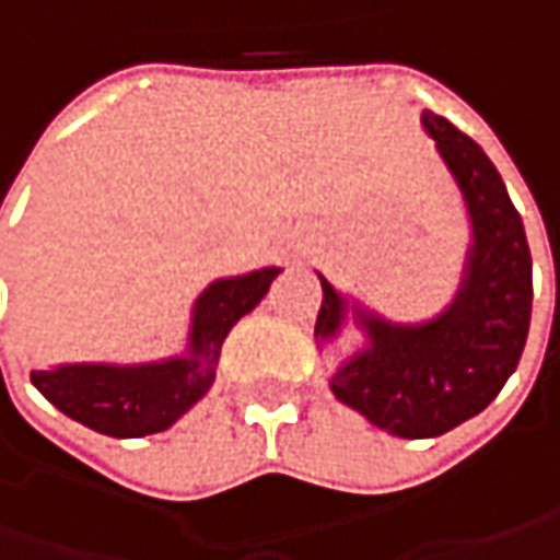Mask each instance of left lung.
Here are the masks:
<instances>
[{
	"label": "left lung",
	"instance_id": "1",
	"mask_svg": "<svg viewBox=\"0 0 560 560\" xmlns=\"http://www.w3.org/2000/svg\"><path fill=\"white\" fill-rule=\"evenodd\" d=\"M420 124L462 189L474 243L452 305L423 324H393L352 305L368 346L336 368L330 389L374 427L401 440H430L480 415L514 374L529 334L533 261L527 233L486 152L455 124L423 112ZM314 336L330 342L349 299L320 277Z\"/></svg>",
	"mask_w": 560,
	"mask_h": 560
}]
</instances>
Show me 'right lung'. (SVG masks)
Masks as SVG:
<instances>
[{
	"instance_id": "add662e5",
	"label": "right lung",
	"mask_w": 560,
	"mask_h": 560,
	"mask_svg": "<svg viewBox=\"0 0 560 560\" xmlns=\"http://www.w3.org/2000/svg\"><path fill=\"white\" fill-rule=\"evenodd\" d=\"M280 268L221 277L196 299L186 355L149 364H58L31 371L33 386L77 423L137 440L162 433L211 389L218 358L233 324L270 290Z\"/></svg>"
}]
</instances>
